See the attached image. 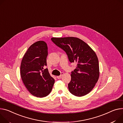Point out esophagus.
I'll use <instances>...</instances> for the list:
<instances>
[{
	"label": "esophagus",
	"mask_w": 123,
	"mask_h": 123,
	"mask_svg": "<svg viewBox=\"0 0 123 123\" xmlns=\"http://www.w3.org/2000/svg\"><path fill=\"white\" fill-rule=\"evenodd\" d=\"M63 72H62L61 73V74L60 75H59V76H57V78L58 79H60V78L61 77V76L63 75Z\"/></svg>",
	"instance_id": "34e87169"
}]
</instances>
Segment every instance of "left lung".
I'll return each instance as SVG.
<instances>
[{
    "label": "left lung",
    "mask_w": 123,
    "mask_h": 123,
    "mask_svg": "<svg viewBox=\"0 0 123 123\" xmlns=\"http://www.w3.org/2000/svg\"><path fill=\"white\" fill-rule=\"evenodd\" d=\"M51 40L65 51L71 63H77L68 84L70 93L77 97L88 94L95 86L99 75L98 60L95 51L77 38L53 37Z\"/></svg>",
    "instance_id": "obj_1"
}]
</instances>
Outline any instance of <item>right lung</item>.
Masks as SVG:
<instances>
[{
  "mask_svg": "<svg viewBox=\"0 0 123 123\" xmlns=\"http://www.w3.org/2000/svg\"><path fill=\"white\" fill-rule=\"evenodd\" d=\"M48 46L39 41L28 49L20 65L22 80L28 91L33 96L43 98L51 91L55 80L45 68L47 65Z\"/></svg>",
  "mask_w": 123,
  "mask_h": 123,
  "instance_id": "1",
  "label": "right lung"
}]
</instances>
